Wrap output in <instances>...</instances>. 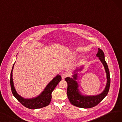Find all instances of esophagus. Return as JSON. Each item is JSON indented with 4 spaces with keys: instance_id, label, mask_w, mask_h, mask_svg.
I'll return each instance as SVG.
<instances>
[{
    "instance_id": "obj_1",
    "label": "esophagus",
    "mask_w": 122,
    "mask_h": 122,
    "mask_svg": "<svg viewBox=\"0 0 122 122\" xmlns=\"http://www.w3.org/2000/svg\"><path fill=\"white\" fill-rule=\"evenodd\" d=\"M68 75H69V74H68L67 72H64L61 74V77L63 79H65L66 77H67L68 76Z\"/></svg>"
}]
</instances>
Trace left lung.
<instances>
[{"label": "left lung", "mask_w": 122, "mask_h": 122, "mask_svg": "<svg viewBox=\"0 0 122 122\" xmlns=\"http://www.w3.org/2000/svg\"><path fill=\"white\" fill-rule=\"evenodd\" d=\"M96 56L99 57V60L103 64L106 74L107 83L104 90L100 94L97 95H87L82 94L77 81L79 80V72L83 71L85 65L77 67L72 72V77H67L65 79L67 83V96L72 105L85 109L92 108L99 104L108 93L110 85V72L105 60L104 53L99 48Z\"/></svg>", "instance_id": "left-lung-1"}]
</instances>
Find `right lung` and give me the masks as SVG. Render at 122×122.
Instances as JSON below:
<instances>
[{
    "instance_id": "right-lung-1",
    "label": "right lung",
    "mask_w": 122,
    "mask_h": 122,
    "mask_svg": "<svg viewBox=\"0 0 122 122\" xmlns=\"http://www.w3.org/2000/svg\"><path fill=\"white\" fill-rule=\"evenodd\" d=\"M13 65L10 74V86L12 94L14 97L26 108L30 109H40L48 106L51 103V93L55 87L61 80V76L60 75H56L53 79L50 81L46 86L41 93L37 96L31 98H24L19 95L16 91L12 77V71L14 64Z\"/></svg>"
}]
</instances>
